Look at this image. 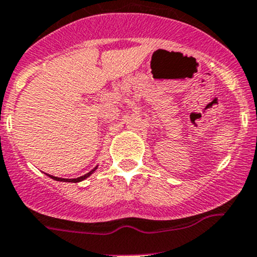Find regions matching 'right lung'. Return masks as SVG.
<instances>
[{
    "label": "right lung",
    "instance_id": "obj_1",
    "mask_svg": "<svg viewBox=\"0 0 257 257\" xmlns=\"http://www.w3.org/2000/svg\"><path fill=\"white\" fill-rule=\"evenodd\" d=\"M97 168H98V165H97V167H95V168H93V169L90 170L89 173H87V174H84V175H83V177H79V178H74V179H63V178L53 177V175H49V174H48V177L51 178V179H53V180H56V181H67V183H79V181H83V180H84V179L89 178L90 175H92L93 173H94L95 170H97Z\"/></svg>",
    "mask_w": 257,
    "mask_h": 257
}]
</instances>
